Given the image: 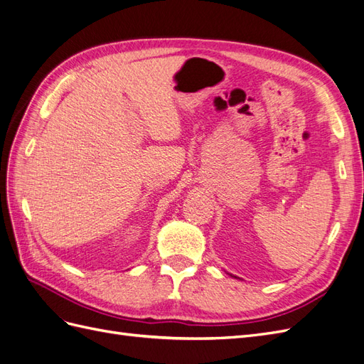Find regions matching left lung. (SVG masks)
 Returning a JSON list of instances; mask_svg holds the SVG:
<instances>
[{
    "mask_svg": "<svg viewBox=\"0 0 364 364\" xmlns=\"http://www.w3.org/2000/svg\"><path fill=\"white\" fill-rule=\"evenodd\" d=\"M230 277H232V274H230ZM234 278H237V277H234Z\"/></svg>",
    "mask_w": 364,
    "mask_h": 364,
    "instance_id": "left-lung-1",
    "label": "left lung"
}]
</instances>
